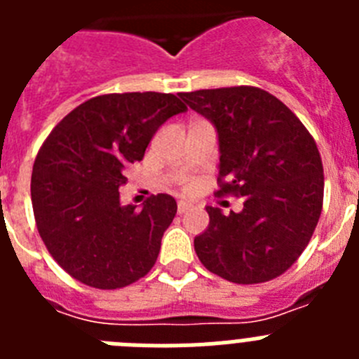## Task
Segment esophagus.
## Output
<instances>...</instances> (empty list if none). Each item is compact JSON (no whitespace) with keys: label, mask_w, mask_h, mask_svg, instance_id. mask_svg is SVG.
<instances>
[{"label":"esophagus","mask_w":359,"mask_h":359,"mask_svg":"<svg viewBox=\"0 0 359 359\" xmlns=\"http://www.w3.org/2000/svg\"><path fill=\"white\" fill-rule=\"evenodd\" d=\"M190 207H192L190 203L180 201V203H177V214H185L187 210H190Z\"/></svg>","instance_id":"esophagus-1"}]
</instances>
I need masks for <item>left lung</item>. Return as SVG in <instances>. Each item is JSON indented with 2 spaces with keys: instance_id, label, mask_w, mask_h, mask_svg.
<instances>
[{
  "instance_id": "8db88e82",
  "label": "left lung",
  "mask_w": 359,
  "mask_h": 359,
  "mask_svg": "<svg viewBox=\"0 0 359 359\" xmlns=\"http://www.w3.org/2000/svg\"><path fill=\"white\" fill-rule=\"evenodd\" d=\"M210 120L219 144V194L244 198L241 212L207 207L196 236L203 266L236 284L271 280L306 250L323 201V167L293 111L252 86L180 93Z\"/></svg>"
}]
</instances>
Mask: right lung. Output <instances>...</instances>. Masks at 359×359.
I'll list each match as a JSON object with an SVG mask.
<instances>
[{
    "instance_id": "add662e5",
    "label": "right lung",
    "mask_w": 359,
    "mask_h": 359,
    "mask_svg": "<svg viewBox=\"0 0 359 359\" xmlns=\"http://www.w3.org/2000/svg\"><path fill=\"white\" fill-rule=\"evenodd\" d=\"M187 106L170 93H111L66 115L50 133L32 170V207L48 252L73 278L98 290L129 286L149 273L177 205L158 194L122 205L129 163Z\"/></svg>"
}]
</instances>
